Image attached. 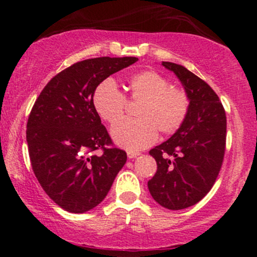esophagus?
I'll use <instances>...</instances> for the list:
<instances>
[{
  "label": "esophagus",
  "mask_w": 257,
  "mask_h": 257,
  "mask_svg": "<svg viewBox=\"0 0 257 257\" xmlns=\"http://www.w3.org/2000/svg\"><path fill=\"white\" fill-rule=\"evenodd\" d=\"M126 156H128V158H137L138 156H140V152H137V151H128L126 152Z\"/></svg>",
  "instance_id": "obj_1"
}]
</instances>
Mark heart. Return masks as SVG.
I'll return each mask as SVG.
<instances>
[{
  "instance_id": "obj_1",
  "label": "heart",
  "mask_w": 257,
  "mask_h": 257,
  "mask_svg": "<svg viewBox=\"0 0 257 257\" xmlns=\"http://www.w3.org/2000/svg\"><path fill=\"white\" fill-rule=\"evenodd\" d=\"M123 95L111 79L98 84L93 93L94 108L108 124L122 118L126 101L139 102L135 108L138 119H125L112 128L111 135L117 145L129 151H138L152 145L157 134H173L187 117L190 98L185 90L170 87L161 73L147 70L126 81Z\"/></svg>"
}]
</instances>
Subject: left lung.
I'll use <instances>...</instances> for the list:
<instances>
[{
    "label": "left lung",
    "mask_w": 257,
    "mask_h": 257,
    "mask_svg": "<svg viewBox=\"0 0 257 257\" xmlns=\"http://www.w3.org/2000/svg\"><path fill=\"white\" fill-rule=\"evenodd\" d=\"M178 76L190 98V110L172 138L150 151L157 172L147 182L159 205L181 210L198 203L219 175L226 149V112L206 82L181 65L163 61Z\"/></svg>",
    "instance_id": "left-lung-1"
}]
</instances>
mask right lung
<instances>
[{"label":"right lung","instance_id":"add662e5","mask_svg":"<svg viewBox=\"0 0 257 257\" xmlns=\"http://www.w3.org/2000/svg\"><path fill=\"white\" fill-rule=\"evenodd\" d=\"M138 58L87 59L59 72L41 91L26 125L32 170L44 192L64 210L82 214L104 200L126 162L101 124L91 98L112 73ZM102 149L101 155H94Z\"/></svg>","mask_w":257,"mask_h":257}]
</instances>
